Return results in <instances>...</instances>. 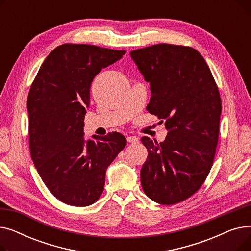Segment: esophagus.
Segmentation results:
<instances>
[{
  "label": "esophagus",
  "instance_id": "esophagus-1",
  "mask_svg": "<svg viewBox=\"0 0 251 251\" xmlns=\"http://www.w3.org/2000/svg\"><path fill=\"white\" fill-rule=\"evenodd\" d=\"M127 141L128 142H130V143H132V144H135V143H137L138 142V138L136 137V136H127Z\"/></svg>",
  "mask_w": 251,
  "mask_h": 251
}]
</instances>
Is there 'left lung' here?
<instances>
[{
    "label": "left lung",
    "instance_id": "left-lung-1",
    "mask_svg": "<svg viewBox=\"0 0 251 251\" xmlns=\"http://www.w3.org/2000/svg\"><path fill=\"white\" fill-rule=\"evenodd\" d=\"M130 56L151 85L147 110L168 131L160 143L141 138L148 150L141 186L151 201L175 204L199 190L212 169L222 113L219 89L203 57L192 48L160 44Z\"/></svg>",
    "mask_w": 251,
    "mask_h": 251
}]
</instances>
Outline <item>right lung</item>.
Masks as SVG:
<instances>
[{
  "instance_id": "add662e5",
  "label": "right lung",
  "mask_w": 251,
  "mask_h": 251,
  "mask_svg": "<svg viewBox=\"0 0 251 251\" xmlns=\"http://www.w3.org/2000/svg\"><path fill=\"white\" fill-rule=\"evenodd\" d=\"M125 52L89 45L59 46L30 87L31 159L51 194L66 204L95 203L102 193L107 168L127 143L118 132L85 139L83 130L92 80Z\"/></svg>"
}]
</instances>
